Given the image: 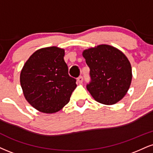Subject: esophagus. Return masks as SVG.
Segmentation results:
<instances>
[{"label":"esophagus","mask_w":153,"mask_h":153,"mask_svg":"<svg viewBox=\"0 0 153 153\" xmlns=\"http://www.w3.org/2000/svg\"><path fill=\"white\" fill-rule=\"evenodd\" d=\"M82 80H83V78H82V76H79L78 78V79H77V80H78V83H80V84H81L82 82Z\"/></svg>","instance_id":"34e87169"}]
</instances>
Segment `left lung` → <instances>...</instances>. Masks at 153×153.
I'll return each mask as SVG.
<instances>
[{
    "label": "left lung",
    "instance_id": "1",
    "mask_svg": "<svg viewBox=\"0 0 153 153\" xmlns=\"http://www.w3.org/2000/svg\"><path fill=\"white\" fill-rule=\"evenodd\" d=\"M82 56L90 68L87 89L97 102L113 105L126 95L132 80L130 62L123 52L109 45L85 50Z\"/></svg>",
    "mask_w": 153,
    "mask_h": 153
}]
</instances>
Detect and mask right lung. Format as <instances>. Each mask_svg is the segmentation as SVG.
I'll return each mask as SVG.
<instances>
[{"label": "right lung", "instance_id": "right-lung-1", "mask_svg": "<svg viewBox=\"0 0 153 153\" xmlns=\"http://www.w3.org/2000/svg\"><path fill=\"white\" fill-rule=\"evenodd\" d=\"M65 51L53 46L36 51L23 65L20 76L25 98L44 113H54L68 104L77 87L68 75Z\"/></svg>", "mask_w": 153, "mask_h": 153}]
</instances>
